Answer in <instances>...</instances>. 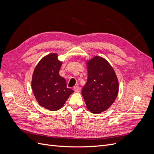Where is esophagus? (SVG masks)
<instances>
[{"label": "esophagus", "instance_id": "1", "mask_svg": "<svg viewBox=\"0 0 154 154\" xmlns=\"http://www.w3.org/2000/svg\"><path fill=\"white\" fill-rule=\"evenodd\" d=\"M74 91L76 92H80V91H81V88L80 87H78V86H76V87H74Z\"/></svg>", "mask_w": 154, "mask_h": 154}]
</instances>
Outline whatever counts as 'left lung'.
<instances>
[{
  "instance_id": "left-lung-1",
  "label": "left lung",
  "mask_w": 154,
  "mask_h": 154,
  "mask_svg": "<svg viewBox=\"0 0 154 154\" xmlns=\"http://www.w3.org/2000/svg\"><path fill=\"white\" fill-rule=\"evenodd\" d=\"M88 78L82 94L87 109L92 113L100 114L108 109L118 96L119 83L109 63L95 57L87 62Z\"/></svg>"
}]
</instances>
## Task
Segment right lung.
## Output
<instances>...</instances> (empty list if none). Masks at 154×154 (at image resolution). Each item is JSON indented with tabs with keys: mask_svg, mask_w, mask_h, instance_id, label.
<instances>
[{
	"mask_svg": "<svg viewBox=\"0 0 154 154\" xmlns=\"http://www.w3.org/2000/svg\"><path fill=\"white\" fill-rule=\"evenodd\" d=\"M52 53L42 59L36 66L31 87L36 100L44 108L55 111L61 109L74 92L67 87L66 81L60 76L62 62Z\"/></svg>",
	"mask_w": 154,
	"mask_h": 154,
	"instance_id": "obj_1",
	"label": "right lung"
}]
</instances>
